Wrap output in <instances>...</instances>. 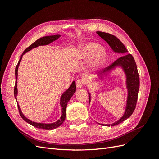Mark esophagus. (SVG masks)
Returning <instances> with one entry per match:
<instances>
[{
    "label": "esophagus",
    "instance_id": "34e87169",
    "mask_svg": "<svg viewBox=\"0 0 159 159\" xmlns=\"http://www.w3.org/2000/svg\"><path fill=\"white\" fill-rule=\"evenodd\" d=\"M85 85V80L84 79H78L76 81V86L78 88H81Z\"/></svg>",
    "mask_w": 159,
    "mask_h": 159
}]
</instances>
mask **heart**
<instances>
[{"label":"heart","instance_id":"obj_1","mask_svg":"<svg viewBox=\"0 0 159 159\" xmlns=\"http://www.w3.org/2000/svg\"><path fill=\"white\" fill-rule=\"evenodd\" d=\"M98 45L95 43H89L82 47L81 54L84 59H89L93 57V63L99 64L104 58L105 52L103 49H98Z\"/></svg>","mask_w":159,"mask_h":159}]
</instances>
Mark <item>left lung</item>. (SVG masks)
<instances>
[{
	"instance_id": "left-lung-1",
	"label": "left lung",
	"mask_w": 159,
	"mask_h": 159,
	"mask_svg": "<svg viewBox=\"0 0 159 159\" xmlns=\"http://www.w3.org/2000/svg\"><path fill=\"white\" fill-rule=\"evenodd\" d=\"M98 34L102 37L104 40L106 41L111 48L115 52L125 54L124 55L120 56L114 62L107 67V70H109L113 67L116 66H121L124 69L127 75V85L128 88V99L127 104L126 107L125 113L123 116L118 121L115 122L111 125V126L117 125L122 123L125 120L128 119L132 113H133L134 109L136 107L137 102L138 93L139 89V75L137 70V67L136 62L134 61V57L131 54H127V50L123 43L120 41L118 38L114 35L111 34L103 32H97ZM126 54L125 55V54ZM89 94V103H90V94ZM105 126H110L111 125H103L100 124Z\"/></svg>"
}]
</instances>
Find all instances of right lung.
Segmentation results:
<instances>
[{
  "instance_id": "obj_1",
  "label": "right lung",
  "mask_w": 159,
  "mask_h": 159,
  "mask_svg": "<svg viewBox=\"0 0 159 159\" xmlns=\"http://www.w3.org/2000/svg\"><path fill=\"white\" fill-rule=\"evenodd\" d=\"M60 37V35H54V36H44L39 38L36 41H35L30 46H28L27 48L23 52L22 54L20 57V60L18 61V63L16 65V67L15 68V76H16V82H15V85H14V98L16 99V95H17V75H18V68L19 64L20 63V61L22 60V56L26 53L27 52L30 51V50H32V48H34L36 47H38L39 46H43V45H47L50 44V43L52 42L53 41H54L56 40H57V38ZM76 91V85H75V81H73L72 82L71 85H70V87L67 89L65 92L62 94L61 97V100H60V104L61 106L62 107L61 111H62V115L61 117H60V119L57 121L56 122L54 123H50V124H46V123H35V122H32L31 121H30L29 119H28L26 117H25L21 111L20 108L19 107V105H18V109L19 111V113H20L21 117L25 120V121H26L28 123L30 124L31 125L39 128V129H45V130H52L54 129L57 127H58L59 126H60L61 125L64 123V120L66 119V107H67V104H68V102L70 100L71 98L72 97V95L74 94V93Z\"/></svg>"
}]
</instances>
